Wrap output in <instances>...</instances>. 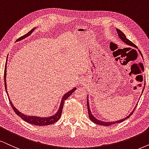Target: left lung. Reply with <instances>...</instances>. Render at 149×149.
<instances>
[{
    "label": "left lung",
    "mask_w": 149,
    "mask_h": 149,
    "mask_svg": "<svg viewBox=\"0 0 149 149\" xmlns=\"http://www.w3.org/2000/svg\"><path fill=\"white\" fill-rule=\"evenodd\" d=\"M117 32H118V36H119L120 38L121 39V40L123 41L124 42H125L126 44H127L128 45H129V46H131V47H135V48H137L136 45H135V44H133V43L131 42V41H130L129 39L127 38V37H126L125 34L123 32H122L121 30L117 29ZM140 54H141V52H140ZM141 55H142V54H141ZM142 93H143V91H142ZM135 108H136V107H135V108H134V109H133V111L129 114V116H128L127 117H126L125 118H124V119H122V120H118V121H116V122H104V121H100V120L96 119V118H95V117H94L93 115H92L91 112V110H90V108H89V104H88V100L87 98V109H88V117H89L90 120H91L92 122H94V123H95V124H97V125H98L110 126V125H115V124H116V123H120V122L124 121V120H125L126 119H127V118H129V117L131 116V115H132L133 113L134 112Z\"/></svg>",
    "instance_id": "left-lung-1"
}]
</instances>
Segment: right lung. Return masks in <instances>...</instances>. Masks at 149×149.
I'll return each mask as SVG.
<instances>
[{
    "instance_id": "add662e5",
    "label": "right lung",
    "mask_w": 149,
    "mask_h": 149,
    "mask_svg": "<svg viewBox=\"0 0 149 149\" xmlns=\"http://www.w3.org/2000/svg\"><path fill=\"white\" fill-rule=\"evenodd\" d=\"M34 29H35L33 28V29H31V31H29V32L27 33V34H25V35L22 36H21V37H20L17 40V41L22 40V39L25 38L26 37L29 36L33 32V30ZM6 68H7V66H5V73H4V80H5L4 81H5V91H6L7 93V83H6V72H7ZM76 88H73V89H71V91L67 92V93H65V95H63V98H62V100H61V105H60V107H59V109H58V112L56 113L54 116L48 117V118H40V117L24 116V114L21 113H20L19 111L18 110V109H16V108H15V107H14V104H12V101H11L9 99V103H10L11 106H12V109H14V112L16 113L18 115V116H20V118H21L22 120H24V121L28 122V123H29V124H31V125H37V126H46V125H52V124H54L55 122H57L58 120L60 119V118H61L62 111H63V106H64V102H65V101L68 98V97L70 96V95L73 93V92L76 91ZM7 95H8V94H7Z\"/></svg>"
}]
</instances>
